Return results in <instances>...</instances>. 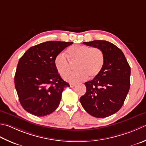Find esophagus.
Instances as JSON below:
<instances>
[{"instance_id": "34e87169", "label": "esophagus", "mask_w": 146, "mask_h": 146, "mask_svg": "<svg viewBox=\"0 0 146 146\" xmlns=\"http://www.w3.org/2000/svg\"><path fill=\"white\" fill-rule=\"evenodd\" d=\"M76 85V84H74V83H70V85L71 87H75Z\"/></svg>"}]
</instances>
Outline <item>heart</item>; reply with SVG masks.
Returning a JSON list of instances; mask_svg holds the SVG:
<instances>
[{
    "label": "heart",
    "instance_id": "heart-1",
    "mask_svg": "<svg viewBox=\"0 0 146 146\" xmlns=\"http://www.w3.org/2000/svg\"><path fill=\"white\" fill-rule=\"evenodd\" d=\"M68 58L72 63L76 62V71L66 77V80L75 82L98 76L104 66L105 57L101 48L86 45H75L67 50ZM54 66L61 76H66L71 69V64L63 54H59L54 59Z\"/></svg>",
    "mask_w": 146,
    "mask_h": 146
}]
</instances>
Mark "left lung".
I'll return each mask as SVG.
<instances>
[{"instance_id": "1", "label": "left lung", "mask_w": 146, "mask_h": 146, "mask_svg": "<svg viewBox=\"0 0 146 146\" xmlns=\"http://www.w3.org/2000/svg\"><path fill=\"white\" fill-rule=\"evenodd\" d=\"M83 44L101 48L105 61L99 75L85 83L86 93L80 101L87 112L96 118H106L120 110L130 86V67L124 54L112 43L94 40Z\"/></svg>"}]
</instances>
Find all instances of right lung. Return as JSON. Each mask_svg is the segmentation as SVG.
Here are the masks:
<instances>
[{"instance_id": "right-lung-1", "label": "right lung", "mask_w": 146, "mask_h": 146, "mask_svg": "<svg viewBox=\"0 0 146 146\" xmlns=\"http://www.w3.org/2000/svg\"><path fill=\"white\" fill-rule=\"evenodd\" d=\"M73 42L48 41L30 47L19 59L14 84L19 101L31 115H50L59 106L62 92L69 84L62 80L54 59Z\"/></svg>"}]
</instances>
